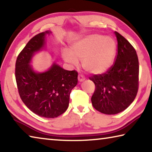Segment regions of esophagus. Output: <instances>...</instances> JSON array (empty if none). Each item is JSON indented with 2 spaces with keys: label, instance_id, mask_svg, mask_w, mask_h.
<instances>
[{
  "label": "esophagus",
  "instance_id": "34e87169",
  "mask_svg": "<svg viewBox=\"0 0 152 152\" xmlns=\"http://www.w3.org/2000/svg\"><path fill=\"white\" fill-rule=\"evenodd\" d=\"M78 81L79 82H82L84 81V80H85V78L82 76V75H80V74H79L78 75Z\"/></svg>",
  "mask_w": 152,
  "mask_h": 152
}]
</instances>
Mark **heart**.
Here are the masks:
<instances>
[{
  "instance_id": "heart-1",
  "label": "heart",
  "mask_w": 152,
  "mask_h": 152,
  "mask_svg": "<svg viewBox=\"0 0 152 152\" xmlns=\"http://www.w3.org/2000/svg\"><path fill=\"white\" fill-rule=\"evenodd\" d=\"M116 53V43L110 37L100 34L87 35L74 42L70 51L64 50V60L77 66L82 60V66L87 72L101 74L110 68Z\"/></svg>"
}]
</instances>
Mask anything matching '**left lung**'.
I'll use <instances>...</instances> for the list:
<instances>
[{
  "instance_id": "1",
  "label": "left lung",
  "mask_w": 152,
  "mask_h": 152,
  "mask_svg": "<svg viewBox=\"0 0 152 152\" xmlns=\"http://www.w3.org/2000/svg\"><path fill=\"white\" fill-rule=\"evenodd\" d=\"M117 53L113 65L106 72L94 74L89 79L95 84L91 98L92 106L106 115L125 110L134 101L139 87V61L132 44L119 33Z\"/></svg>"
}]
</instances>
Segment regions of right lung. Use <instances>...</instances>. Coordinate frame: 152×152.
I'll use <instances>...</instances> for the list:
<instances>
[{
	"mask_svg": "<svg viewBox=\"0 0 152 152\" xmlns=\"http://www.w3.org/2000/svg\"><path fill=\"white\" fill-rule=\"evenodd\" d=\"M50 31L35 35L17 58L15 78L20 99L36 115L55 118L66 111L71 91L78 83L76 70H64L56 63L44 72H35L31 64L35 53L45 44V35Z\"/></svg>",
	"mask_w": 152,
	"mask_h": 152,
	"instance_id": "1",
	"label": "right lung"
}]
</instances>
